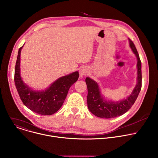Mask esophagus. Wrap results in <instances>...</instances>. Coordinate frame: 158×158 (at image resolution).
I'll list each match as a JSON object with an SVG mask.
<instances>
[{"label":"esophagus","instance_id":"34e87169","mask_svg":"<svg viewBox=\"0 0 158 158\" xmlns=\"http://www.w3.org/2000/svg\"><path fill=\"white\" fill-rule=\"evenodd\" d=\"M88 70L86 67H81L79 70V73H80V77H83L85 76L88 73Z\"/></svg>","mask_w":158,"mask_h":158}]
</instances>
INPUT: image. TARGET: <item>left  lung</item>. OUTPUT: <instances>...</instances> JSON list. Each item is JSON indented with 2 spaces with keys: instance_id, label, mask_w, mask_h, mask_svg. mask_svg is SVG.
<instances>
[{
  "instance_id": "left-lung-1",
  "label": "left lung",
  "mask_w": 158,
  "mask_h": 158,
  "mask_svg": "<svg viewBox=\"0 0 158 158\" xmlns=\"http://www.w3.org/2000/svg\"><path fill=\"white\" fill-rule=\"evenodd\" d=\"M129 42L130 46L138 60V77L137 84L128 97L119 102L106 101L102 95L98 83L89 77H86L85 79L88 88V108L91 113L97 117L108 119L123 115L133 105L141 91L142 81L141 61L135 44L130 39Z\"/></svg>"
}]
</instances>
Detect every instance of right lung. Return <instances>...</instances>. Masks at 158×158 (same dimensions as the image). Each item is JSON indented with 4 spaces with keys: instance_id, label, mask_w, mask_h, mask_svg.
Here are the masks:
<instances>
[{
    "instance_id": "add662e5",
    "label": "right lung",
    "mask_w": 158,
    "mask_h": 158,
    "mask_svg": "<svg viewBox=\"0 0 158 158\" xmlns=\"http://www.w3.org/2000/svg\"><path fill=\"white\" fill-rule=\"evenodd\" d=\"M23 46L18 52L14 75L15 85L20 98L31 111L42 115L53 114L61 107L69 88L78 80V72L59 78L44 91L32 90L23 83L20 77V52Z\"/></svg>"
}]
</instances>
